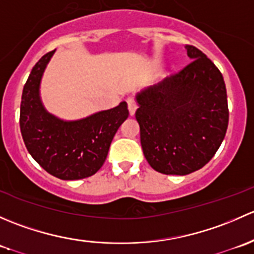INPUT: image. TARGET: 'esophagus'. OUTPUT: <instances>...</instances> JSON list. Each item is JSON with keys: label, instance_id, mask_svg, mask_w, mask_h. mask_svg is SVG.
<instances>
[{"label": "esophagus", "instance_id": "34e87169", "mask_svg": "<svg viewBox=\"0 0 254 254\" xmlns=\"http://www.w3.org/2000/svg\"><path fill=\"white\" fill-rule=\"evenodd\" d=\"M127 108H129V113L130 115H134L135 114V111H136V103H135L134 98H131V97H129V98L127 99Z\"/></svg>", "mask_w": 254, "mask_h": 254}]
</instances>
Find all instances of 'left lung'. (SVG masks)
<instances>
[{
	"label": "left lung",
	"mask_w": 254,
	"mask_h": 254,
	"mask_svg": "<svg viewBox=\"0 0 254 254\" xmlns=\"http://www.w3.org/2000/svg\"><path fill=\"white\" fill-rule=\"evenodd\" d=\"M186 49L189 65L135 97L143 155L163 175L186 176L204 167L229 125L221 72L199 49Z\"/></svg>",
	"instance_id": "obj_1"
}]
</instances>
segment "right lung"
I'll use <instances>...</instances> for the list:
<instances>
[{"label": "right lung", "instance_id": "1", "mask_svg": "<svg viewBox=\"0 0 254 254\" xmlns=\"http://www.w3.org/2000/svg\"><path fill=\"white\" fill-rule=\"evenodd\" d=\"M55 50L45 54L24 84L19 125L32 157L51 176L64 181L87 178L103 166L115 132L129 115L127 102L78 120L49 113L40 98V82Z\"/></svg>", "mask_w": 254, "mask_h": 254}]
</instances>
